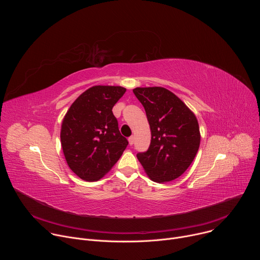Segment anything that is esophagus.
<instances>
[{
    "instance_id": "34e87169",
    "label": "esophagus",
    "mask_w": 260,
    "mask_h": 260,
    "mask_svg": "<svg viewBox=\"0 0 260 260\" xmlns=\"http://www.w3.org/2000/svg\"><path fill=\"white\" fill-rule=\"evenodd\" d=\"M134 142H135V137H134V136L129 137V138H128V144L132 146V145L134 144Z\"/></svg>"
}]
</instances>
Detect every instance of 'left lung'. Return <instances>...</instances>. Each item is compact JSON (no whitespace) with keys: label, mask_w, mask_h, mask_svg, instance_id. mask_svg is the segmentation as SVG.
I'll use <instances>...</instances> for the list:
<instances>
[{"label":"left lung","mask_w":260,"mask_h":260,"mask_svg":"<svg viewBox=\"0 0 260 260\" xmlns=\"http://www.w3.org/2000/svg\"><path fill=\"white\" fill-rule=\"evenodd\" d=\"M143 105L151 131V143L137 157L152 181L179 178L193 161L201 143L197 116L175 93L160 86L133 89Z\"/></svg>","instance_id":"8db88e82"}]
</instances>
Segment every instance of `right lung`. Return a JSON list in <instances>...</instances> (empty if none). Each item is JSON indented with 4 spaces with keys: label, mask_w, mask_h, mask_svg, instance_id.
I'll return each mask as SVG.
<instances>
[{
    "label": "right lung",
    "mask_w": 260,
    "mask_h": 260,
    "mask_svg": "<svg viewBox=\"0 0 260 260\" xmlns=\"http://www.w3.org/2000/svg\"><path fill=\"white\" fill-rule=\"evenodd\" d=\"M121 86L95 85L82 92L62 119L60 143L69 168L85 181L103 178L128 144L112 108L124 94Z\"/></svg>",
    "instance_id": "add662e5"
}]
</instances>
